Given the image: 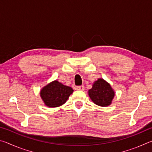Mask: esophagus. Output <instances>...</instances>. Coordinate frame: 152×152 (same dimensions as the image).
I'll use <instances>...</instances> for the list:
<instances>
[{
  "mask_svg": "<svg viewBox=\"0 0 152 152\" xmlns=\"http://www.w3.org/2000/svg\"><path fill=\"white\" fill-rule=\"evenodd\" d=\"M76 90L77 91H84V86L83 85L82 86H76Z\"/></svg>",
  "mask_w": 152,
  "mask_h": 152,
  "instance_id": "obj_1",
  "label": "esophagus"
}]
</instances>
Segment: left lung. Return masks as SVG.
Listing matches in <instances>:
<instances>
[{"label":"left lung","mask_w":152,"mask_h":152,"mask_svg":"<svg viewBox=\"0 0 152 152\" xmlns=\"http://www.w3.org/2000/svg\"><path fill=\"white\" fill-rule=\"evenodd\" d=\"M88 94L95 104L101 107H107L111 103L115 92L109 83L103 79L99 78L89 90Z\"/></svg>","instance_id":"1"}]
</instances>
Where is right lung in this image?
Wrapping results in <instances>:
<instances>
[{
  "label": "right lung",
  "mask_w": 152,
  "mask_h": 152,
  "mask_svg": "<svg viewBox=\"0 0 152 152\" xmlns=\"http://www.w3.org/2000/svg\"><path fill=\"white\" fill-rule=\"evenodd\" d=\"M72 92L73 89L71 87L55 80L43 88L40 95L45 105L50 107H57L65 103Z\"/></svg>",
  "instance_id": "obj_1"
}]
</instances>
